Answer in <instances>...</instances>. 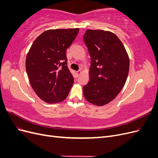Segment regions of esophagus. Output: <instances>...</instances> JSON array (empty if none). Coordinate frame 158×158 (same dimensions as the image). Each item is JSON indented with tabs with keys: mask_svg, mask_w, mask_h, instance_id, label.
Returning <instances> with one entry per match:
<instances>
[{
	"mask_svg": "<svg viewBox=\"0 0 158 158\" xmlns=\"http://www.w3.org/2000/svg\"><path fill=\"white\" fill-rule=\"evenodd\" d=\"M77 73V74H78V75H80L81 73H82V70H78V71H77V73Z\"/></svg>",
	"mask_w": 158,
	"mask_h": 158,
	"instance_id": "obj_1",
	"label": "esophagus"
}]
</instances>
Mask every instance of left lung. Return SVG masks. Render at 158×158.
I'll use <instances>...</instances> for the list:
<instances>
[{
	"mask_svg": "<svg viewBox=\"0 0 158 158\" xmlns=\"http://www.w3.org/2000/svg\"><path fill=\"white\" fill-rule=\"evenodd\" d=\"M84 41L91 57L89 80L83 87L84 98L90 103L103 106L113 101L125 85L129 57L113 32L87 30Z\"/></svg>",
	"mask_w": 158,
	"mask_h": 158,
	"instance_id": "obj_1",
	"label": "left lung"
}]
</instances>
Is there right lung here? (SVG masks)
Masks as SVG:
<instances>
[{
    "instance_id": "right-lung-1",
    "label": "right lung",
    "mask_w": 158,
    "mask_h": 158,
    "mask_svg": "<svg viewBox=\"0 0 158 158\" xmlns=\"http://www.w3.org/2000/svg\"><path fill=\"white\" fill-rule=\"evenodd\" d=\"M78 31L79 28L46 30L27 52L26 69L30 84L45 102L59 103L68 96L74 78L67 66L66 52Z\"/></svg>"
}]
</instances>
